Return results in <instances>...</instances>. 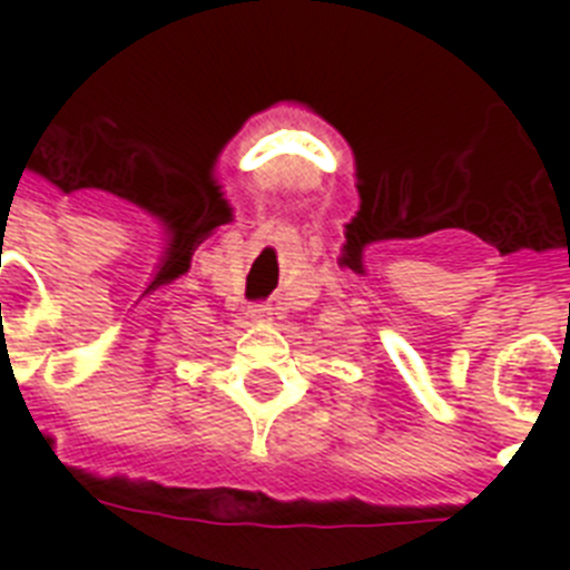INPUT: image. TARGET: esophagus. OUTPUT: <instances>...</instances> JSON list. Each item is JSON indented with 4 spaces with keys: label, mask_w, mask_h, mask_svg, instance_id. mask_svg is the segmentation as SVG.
<instances>
[{
    "label": "esophagus",
    "mask_w": 570,
    "mask_h": 570,
    "mask_svg": "<svg viewBox=\"0 0 570 570\" xmlns=\"http://www.w3.org/2000/svg\"><path fill=\"white\" fill-rule=\"evenodd\" d=\"M248 320L256 328H271L274 325V308H268V305H254L248 311Z\"/></svg>",
    "instance_id": "34e87169"
}]
</instances>
